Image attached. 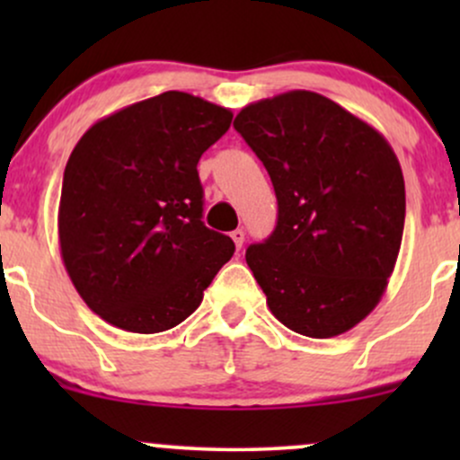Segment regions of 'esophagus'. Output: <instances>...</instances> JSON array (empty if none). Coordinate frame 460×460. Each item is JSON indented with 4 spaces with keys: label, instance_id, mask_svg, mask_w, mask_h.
Segmentation results:
<instances>
[{
    "label": "esophagus",
    "instance_id": "34e87169",
    "mask_svg": "<svg viewBox=\"0 0 460 460\" xmlns=\"http://www.w3.org/2000/svg\"><path fill=\"white\" fill-rule=\"evenodd\" d=\"M231 240H234L235 248H237V251H240L242 244H244V231H242V229H235V231H231Z\"/></svg>",
    "mask_w": 460,
    "mask_h": 460
}]
</instances>
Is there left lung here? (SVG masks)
Returning <instances> with one entry per match:
<instances>
[{
    "label": "left lung",
    "instance_id": "1",
    "mask_svg": "<svg viewBox=\"0 0 460 460\" xmlns=\"http://www.w3.org/2000/svg\"><path fill=\"white\" fill-rule=\"evenodd\" d=\"M234 128L277 192L272 235L246 263L272 315L300 335L350 331L381 303L404 231V177L381 131L331 99L289 91Z\"/></svg>",
    "mask_w": 460,
    "mask_h": 460
}]
</instances>
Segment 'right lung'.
Wrapping results in <instances>:
<instances>
[{
	"label": "right lung",
	"instance_id": "1",
	"mask_svg": "<svg viewBox=\"0 0 460 460\" xmlns=\"http://www.w3.org/2000/svg\"><path fill=\"white\" fill-rule=\"evenodd\" d=\"M231 110L168 91L97 120L68 157L58 240L77 294L108 324L162 332L199 307L234 255L208 229L197 164Z\"/></svg>",
	"mask_w": 460,
	"mask_h": 460
}]
</instances>
